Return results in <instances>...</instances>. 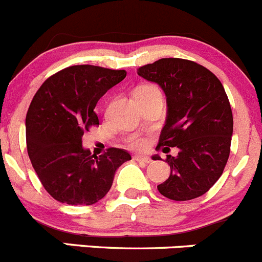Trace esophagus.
<instances>
[{"instance_id":"1","label":"esophagus","mask_w":262,"mask_h":262,"mask_svg":"<svg viewBox=\"0 0 262 262\" xmlns=\"http://www.w3.org/2000/svg\"><path fill=\"white\" fill-rule=\"evenodd\" d=\"M134 159L136 160V162H140V163H150L151 162V159H150L149 157H142V155H135Z\"/></svg>"}]
</instances>
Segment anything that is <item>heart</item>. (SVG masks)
I'll list each match as a JSON object with an SVG mask.
<instances>
[{
  "label": "heart",
  "instance_id": "obj_1",
  "mask_svg": "<svg viewBox=\"0 0 262 262\" xmlns=\"http://www.w3.org/2000/svg\"><path fill=\"white\" fill-rule=\"evenodd\" d=\"M145 89H157V88L151 86V85H145V86L137 88L136 90H145ZM130 145L132 147H142L144 146V139L141 137H134L130 140Z\"/></svg>",
  "mask_w": 262,
  "mask_h": 262
}]
</instances>
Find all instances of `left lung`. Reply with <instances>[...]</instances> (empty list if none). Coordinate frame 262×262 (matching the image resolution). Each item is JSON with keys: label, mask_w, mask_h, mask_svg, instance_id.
Masks as SVG:
<instances>
[{"label": "left lung", "mask_w": 262, "mask_h": 262, "mask_svg": "<svg viewBox=\"0 0 262 262\" xmlns=\"http://www.w3.org/2000/svg\"><path fill=\"white\" fill-rule=\"evenodd\" d=\"M137 75L157 82L167 97L157 149L178 147L177 157L167 155L170 174L158 190L174 201L203 196L223 174L230 152L233 115L222 82L206 67L182 58L158 59L139 67Z\"/></svg>", "instance_id": "obj_1"}]
</instances>
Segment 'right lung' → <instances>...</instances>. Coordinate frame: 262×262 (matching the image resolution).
<instances>
[{
	"mask_svg": "<svg viewBox=\"0 0 262 262\" xmlns=\"http://www.w3.org/2000/svg\"><path fill=\"white\" fill-rule=\"evenodd\" d=\"M126 77L125 70L77 64L43 82L27 113V147L47 192L69 205H93L111 190L116 170L131 159L110 147L97 157L82 147V135L99 125L98 100Z\"/></svg>",
	"mask_w": 262,
	"mask_h": 262,
	"instance_id": "right-lung-1",
	"label": "right lung"
}]
</instances>
